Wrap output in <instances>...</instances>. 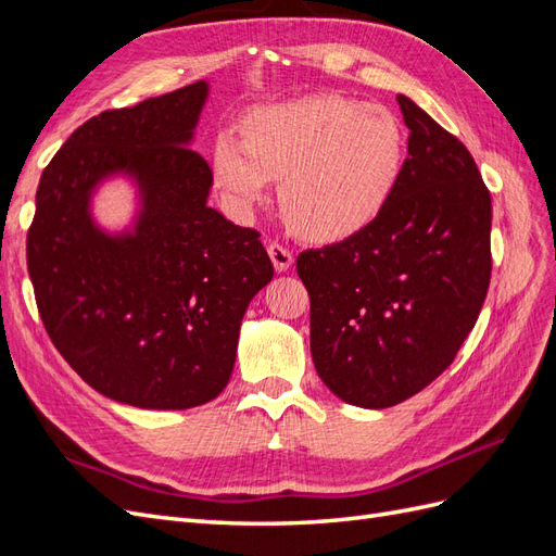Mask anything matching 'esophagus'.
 I'll return each instance as SVG.
<instances>
[{
  "label": "esophagus",
  "mask_w": 556,
  "mask_h": 556,
  "mask_svg": "<svg viewBox=\"0 0 556 556\" xmlns=\"http://www.w3.org/2000/svg\"><path fill=\"white\" fill-rule=\"evenodd\" d=\"M268 257H271V262H274V266H276V271H280V274L288 271V268H290L292 262H294L292 250L280 245V243H271V245H268Z\"/></svg>",
  "instance_id": "34e87169"
}]
</instances>
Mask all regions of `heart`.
<instances>
[{
    "label": "heart",
    "mask_w": 556,
    "mask_h": 556,
    "mask_svg": "<svg viewBox=\"0 0 556 556\" xmlns=\"http://www.w3.org/2000/svg\"><path fill=\"white\" fill-rule=\"evenodd\" d=\"M406 166V129L380 104L308 94L252 111L243 139L223 131L213 176L245 211L280 182V208L304 239L339 241L371 225Z\"/></svg>",
    "instance_id": "b5f03b06"
}]
</instances>
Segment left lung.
Here are the masks:
<instances>
[{
    "mask_svg": "<svg viewBox=\"0 0 556 556\" xmlns=\"http://www.w3.org/2000/svg\"><path fill=\"white\" fill-rule=\"evenodd\" d=\"M410 129L399 188L376 220L296 260L317 376L345 403L390 408L457 357L492 276V197L466 146L399 94Z\"/></svg>",
    "mask_w": 556,
    "mask_h": 556,
    "instance_id": "1",
    "label": "left lung"
}]
</instances>
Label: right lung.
Masks as SVG:
<instances>
[{
	"label": "right lung",
	"mask_w": 556,
	"mask_h": 556,
	"mask_svg": "<svg viewBox=\"0 0 556 556\" xmlns=\"http://www.w3.org/2000/svg\"><path fill=\"white\" fill-rule=\"evenodd\" d=\"M208 83L197 80L80 125L43 169L27 271L50 341L99 394L185 410L220 394L245 308L274 264L255 229L208 206L213 172L188 146ZM138 188L132 227L106 232L91 197Z\"/></svg>",
	"instance_id": "add662e5"
}]
</instances>
